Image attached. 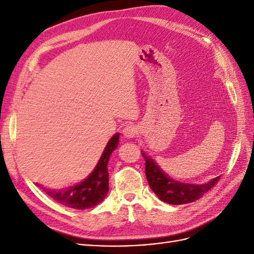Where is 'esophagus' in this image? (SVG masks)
<instances>
[{"label": "esophagus", "instance_id": "obj_1", "mask_svg": "<svg viewBox=\"0 0 254 254\" xmlns=\"http://www.w3.org/2000/svg\"><path fill=\"white\" fill-rule=\"evenodd\" d=\"M123 133H124V136L127 137V139H133L137 134V129L132 125H129L124 128Z\"/></svg>", "mask_w": 254, "mask_h": 254}]
</instances>
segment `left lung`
Masks as SVG:
<instances>
[{
    "instance_id": "obj_1",
    "label": "left lung",
    "mask_w": 254,
    "mask_h": 254,
    "mask_svg": "<svg viewBox=\"0 0 254 254\" xmlns=\"http://www.w3.org/2000/svg\"><path fill=\"white\" fill-rule=\"evenodd\" d=\"M145 159V174L150 189L161 200L170 204H186L201 198L219 180L220 177L201 186L177 182L166 176L153 161L142 153Z\"/></svg>"
}]
</instances>
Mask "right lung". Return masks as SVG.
<instances>
[{"label": "right lung", "instance_id": "obj_1", "mask_svg": "<svg viewBox=\"0 0 254 254\" xmlns=\"http://www.w3.org/2000/svg\"><path fill=\"white\" fill-rule=\"evenodd\" d=\"M119 137V133L111 137L94 171L91 173L86 180L80 182L77 186L58 191L44 190L45 193L58 203L71 207V209L86 210L102 202L109 190L107 164H108L112 151L117 148Z\"/></svg>", "mask_w": 254, "mask_h": 254}]
</instances>
